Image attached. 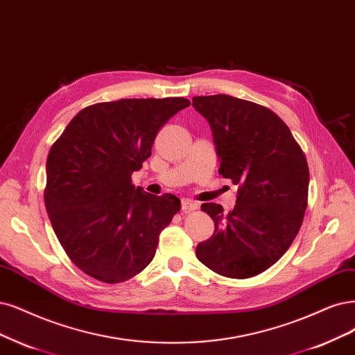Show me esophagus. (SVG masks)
I'll return each mask as SVG.
<instances>
[{"mask_svg":"<svg viewBox=\"0 0 355 355\" xmlns=\"http://www.w3.org/2000/svg\"><path fill=\"white\" fill-rule=\"evenodd\" d=\"M181 209H182V212H193V211H198L199 205L189 200V199H184L181 202Z\"/></svg>","mask_w":355,"mask_h":355,"instance_id":"1","label":"esophagus"}]
</instances>
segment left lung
<instances>
[{
	"instance_id": "8db88e82",
	"label": "left lung",
	"mask_w": 355,
	"mask_h": 355,
	"mask_svg": "<svg viewBox=\"0 0 355 355\" xmlns=\"http://www.w3.org/2000/svg\"><path fill=\"white\" fill-rule=\"evenodd\" d=\"M193 107L212 128L219 174L239 186L228 215L220 205H202L215 231L196 256L222 277H256L284 256L303 224L310 178L304 152L281 118L259 103L212 95L194 96Z\"/></svg>"
}]
</instances>
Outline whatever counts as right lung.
I'll list each match as a JSON object with an SVG mask.
<instances>
[{"label":"right lung","instance_id":"1","mask_svg":"<svg viewBox=\"0 0 355 355\" xmlns=\"http://www.w3.org/2000/svg\"><path fill=\"white\" fill-rule=\"evenodd\" d=\"M189 105L186 98L90 105L52 144L45 207L65 253L89 277L124 282L152 261L181 203L136 189L131 174L152 155L159 128Z\"/></svg>","mask_w":355,"mask_h":355}]
</instances>
